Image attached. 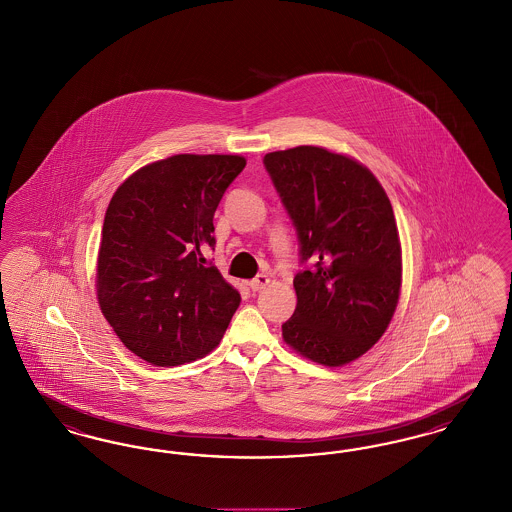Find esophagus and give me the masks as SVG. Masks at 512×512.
<instances>
[{
  "mask_svg": "<svg viewBox=\"0 0 512 512\" xmlns=\"http://www.w3.org/2000/svg\"><path fill=\"white\" fill-rule=\"evenodd\" d=\"M268 282H270V278H268L267 274H257V276L249 282V288H251V292H261L263 288H267Z\"/></svg>",
  "mask_w": 512,
  "mask_h": 512,
  "instance_id": "obj_1",
  "label": "esophagus"
}]
</instances>
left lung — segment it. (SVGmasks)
<instances>
[{
    "instance_id": "left-lung-1",
    "label": "left lung",
    "mask_w": 512,
    "mask_h": 512,
    "mask_svg": "<svg viewBox=\"0 0 512 512\" xmlns=\"http://www.w3.org/2000/svg\"><path fill=\"white\" fill-rule=\"evenodd\" d=\"M272 184L299 238L297 307L284 341L324 366L359 359L390 326L401 292V244L390 199L359 161L324 147L267 153Z\"/></svg>"
}]
</instances>
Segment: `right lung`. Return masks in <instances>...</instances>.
<instances>
[{"label": "right lung", "instance_id": "1", "mask_svg": "<svg viewBox=\"0 0 512 512\" xmlns=\"http://www.w3.org/2000/svg\"><path fill=\"white\" fill-rule=\"evenodd\" d=\"M240 155L180 153L128 176L109 201L96 288L119 340L155 366L192 363L213 351L240 307L203 249Z\"/></svg>", "mask_w": 512, "mask_h": 512}]
</instances>
